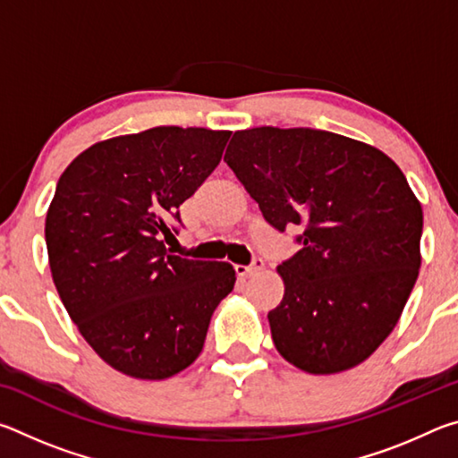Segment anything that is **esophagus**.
Returning <instances> with one entry per match:
<instances>
[{
  "mask_svg": "<svg viewBox=\"0 0 458 458\" xmlns=\"http://www.w3.org/2000/svg\"><path fill=\"white\" fill-rule=\"evenodd\" d=\"M262 267H265V262H262V259H254L252 265H248V267L238 265V267H236V273H238L240 276H252L254 273H259V270H260Z\"/></svg>",
  "mask_w": 458,
  "mask_h": 458,
  "instance_id": "34e87169",
  "label": "esophagus"
}]
</instances>
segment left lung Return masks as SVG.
<instances>
[{
    "label": "left lung",
    "mask_w": 458,
    "mask_h": 458,
    "mask_svg": "<svg viewBox=\"0 0 458 458\" xmlns=\"http://www.w3.org/2000/svg\"><path fill=\"white\" fill-rule=\"evenodd\" d=\"M224 161L270 226H303V248L276 267V352L315 376L360 366L396 327L422 262V206L402 169L368 143L307 127L236 131Z\"/></svg>",
    "instance_id": "obj_1"
}]
</instances>
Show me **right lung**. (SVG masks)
Listing matches in <instances>:
<instances>
[{"instance_id": "add662e5", "label": "right lung", "mask_w": 458, "mask_h": 458, "mask_svg": "<svg viewBox=\"0 0 458 458\" xmlns=\"http://www.w3.org/2000/svg\"><path fill=\"white\" fill-rule=\"evenodd\" d=\"M232 131L153 127L98 141L60 175L46 214L52 281L81 335L121 374L191 366L234 289L228 262L169 254V222L220 164Z\"/></svg>"}]
</instances>
